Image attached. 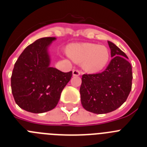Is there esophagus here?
Segmentation results:
<instances>
[{"label": "esophagus", "mask_w": 147, "mask_h": 147, "mask_svg": "<svg viewBox=\"0 0 147 147\" xmlns=\"http://www.w3.org/2000/svg\"><path fill=\"white\" fill-rule=\"evenodd\" d=\"M81 74V71H80L79 70H74L73 71V76H80Z\"/></svg>", "instance_id": "34e87169"}]
</instances>
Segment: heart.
<instances>
[{
  "label": "heart",
  "instance_id": "heart-1",
  "mask_svg": "<svg viewBox=\"0 0 147 147\" xmlns=\"http://www.w3.org/2000/svg\"><path fill=\"white\" fill-rule=\"evenodd\" d=\"M67 54L74 62L81 63L84 71L90 74L102 71L110 59L109 49L95 43L71 44L67 47Z\"/></svg>",
  "mask_w": 147,
  "mask_h": 147
}]
</instances>
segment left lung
Listing matches in <instances>:
<instances>
[{
  "mask_svg": "<svg viewBox=\"0 0 147 147\" xmlns=\"http://www.w3.org/2000/svg\"><path fill=\"white\" fill-rule=\"evenodd\" d=\"M107 42L112 60L103 72L82 75L80 90L82 107L96 114L107 113L121 107L132 88V66L127 55L113 42Z\"/></svg>",
  "mask_w": 147,
  "mask_h": 147,
  "instance_id": "1",
  "label": "left lung"
}]
</instances>
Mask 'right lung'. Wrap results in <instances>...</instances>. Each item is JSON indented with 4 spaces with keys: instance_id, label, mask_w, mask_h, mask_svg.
Segmentation results:
<instances>
[{
    "instance_id": "add662e5",
    "label": "right lung",
    "mask_w": 147,
    "mask_h": 147,
    "mask_svg": "<svg viewBox=\"0 0 147 147\" xmlns=\"http://www.w3.org/2000/svg\"><path fill=\"white\" fill-rule=\"evenodd\" d=\"M56 37H43L27 46L15 62L11 77L17 105L33 113H42L57 106L72 71L62 72L50 66L49 48Z\"/></svg>"
}]
</instances>
